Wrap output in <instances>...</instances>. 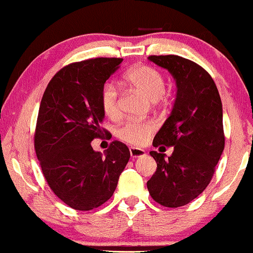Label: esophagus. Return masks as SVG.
<instances>
[{
	"instance_id": "obj_1",
	"label": "esophagus",
	"mask_w": 253,
	"mask_h": 253,
	"mask_svg": "<svg viewBox=\"0 0 253 253\" xmlns=\"http://www.w3.org/2000/svg\"><path fill=\"white\" fill-rule=\"evenodd\" d=\"M129 153H130V157H132V158H138V157L145 156V151L141 149H136V147H130Z\"/></svg>"
}]
</instances>
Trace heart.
Returning a JSON list of instances; mask_svg holds the SVG:
<instances>
[{
    "label": "heart",
    "mask_w": 253,
    "mask_h": 253,
    "mask_svg": "<svg viewBox=\"0 0 253 253\" xmlns=\"http://www.w3.org/2000/svg\"><path fill=\"white\" fill-rule=\"evenodd\" d=\"M125 81L144 95L147 100L156 102L164 95L165 80L163 75L157 69L147 65H138L127 71ZM100 102L104 114L110 119H115L120 114L119 109V90L113 82L104 83L101 88ZM155 128L150 121L127 120L117 129V136L120 140L130 145H141L146 140L147 135Z\"/></svg>",
    "instance_id": "b5f03b06"
}]
</instances>
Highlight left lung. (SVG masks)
<instances>
[{
  "label": "left lung",
  "mask_w": 253,
  "mask_h": 253,
  "mask_svg": "<svg viewBox=\"0 0 253 253\" xmlns=\"http://www.w3.org/2000/svg\"><path fill=\"white\" fill-rule=\"evenodd\" d=\"M175 78L176 100L153 146H173L172 155L151 151L157 170L147 182L151 197L177 208L196 199L210 184L225 147L222 103L213 78L202 66L179 56H150Z\"/></svg>",
  "instance_id": "left-lung-1"
}]
</instances>
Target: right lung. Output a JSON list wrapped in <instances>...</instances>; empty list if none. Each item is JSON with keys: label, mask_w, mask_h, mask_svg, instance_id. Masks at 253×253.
Returning <instances> with one entry per match:
<instances>
[{"label": "right lung", "mask_w": 253, "mask_h": 253, "mask_svg": "<svg viewBox=\"0 0 253 253\" xmlns=\"http://www.w3.org/2000/svg\"><path fill=\"white\" fill-rule=\"evenodd\" d=\"M123 58H95L69 64L52 77L38 114L34 149L43 177L56 195L76 211H91L108 201L129 161V150L114 140L101 152L104 118L101 88Z\"/></svg>", "instance_id": "right-lung-1"}]
</instances>
